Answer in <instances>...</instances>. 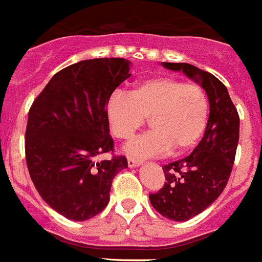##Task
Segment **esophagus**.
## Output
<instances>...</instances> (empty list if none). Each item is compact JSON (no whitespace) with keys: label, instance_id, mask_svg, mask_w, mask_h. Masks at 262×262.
<instances>
[{"label":"esophagus","instance_id":"1","mask_svg":"<svg viewBox=\"0 0 262 262\" xmlns=\"http://www.w3.org/2000/svg\"><path fill=\"white\" fill-rule=\"evenodd\" d=\"M141 165V161L139 159H135V158H127V166L129 167H136Z\"/></svg>","mask_w":262,"mask_h":262}]
</instances>
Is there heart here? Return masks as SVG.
<instances>
[{
  "instance_id": "b5f03b06",
  "label": "heart",
  "mask_w": 262,
  "mask_h": 262,
  "mask_svg": "<svg viewBox=\"0 0 262 262\" xmlns=\"http://www.w3.org/2000/svg\"><path fill=\"white\" fill-rule=\"evenodd\" d=\"M210 103L206 91L179 78H147L125 93L118 91L107 101V117L114 137L130 139L149 118L152 130L126 145L137 158L184 152L196 144L206 130Z\"/></svg>"
}]
</instances>
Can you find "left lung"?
<instances>
[{"label": "left lung", "instance_id": "8db88e82", "mask_svg": "<svg viewBox=\"0 0 262 262\" xmlns=\"http://www.w3.org/2000/svg\"><path fill=\"white\" fill-rule=\"evenodd\" d=\"M163 66L181 70L201 83L210 103L203 139L188 157L162 166L166 181L158 192L149 193L158 213L173 221H187L210 206L228 183L239 141V114L225 85L213 74L188 63Z\"/></svg>", "mask_w": 262, "mask_h": 262}]
</instances>
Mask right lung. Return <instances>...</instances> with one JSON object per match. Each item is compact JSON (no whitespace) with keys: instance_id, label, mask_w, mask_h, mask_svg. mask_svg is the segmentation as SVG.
<instances>
[{"instance_id":"obj_1","label":"right lung","mask_w":262,"mask_h":262,"mask_svg":"<svg viewBox=\"0 0 262 262\" xmlns=\"http://www.w3.org/2000/svg\"><path fill=\"white\" fill-rule=\"evenodd\" d=\"M130 77L122 57L83 60L56 73L30 107L25 151L38 193L66 219L103 211L126 158L114 154L107 101ZM104 153L110 160L97 161Z\"/></svg>"}]
</instances>
